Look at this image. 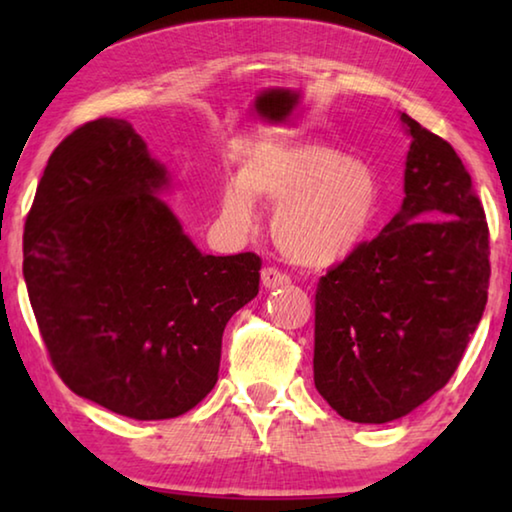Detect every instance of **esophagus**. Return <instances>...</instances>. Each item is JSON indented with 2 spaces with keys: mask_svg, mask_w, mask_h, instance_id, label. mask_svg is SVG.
I'll return each mask as SVG.
<instances>
[{
  "mask_svg": "<svg viewBox=\"0 0 512 512\" xmlns=\"http://www.w3.org/2000/svg\"><path fill=\"white\" fill-rule=\"evenodd\" d=\"M262 284L266 289H282V287H289L291 277L287 273H282L280 268L264 266L262 268Z\"/></svg>",
  "mask_w": 512,
  "mask_h": 512,
  "instance_id": "34e87169",
  "label": "esophagus"
}]
</instances>
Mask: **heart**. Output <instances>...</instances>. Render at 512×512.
<instances>
[{"label": "heart", "mask_w": 512, "mask_h": 512, "mask_svg": "<svg viewBox=\"0 0 512 512\" xmlns=\"http://www.w3.org/2000/svg\"><path fill=\"white\" fill-rule=\"evenodd\" d=\"M255 198L280 203L273 239L291 262L325 266L368 239L379 212V180L366 162L332 146L264 137L246 146L237 178L223 183V219L246 230L255 221Z\"/></svg>", "instance_id": "obj_1"}]
</instances>
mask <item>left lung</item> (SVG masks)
<instances>
[{"mask_svg": "<svg viewBox=\"0 0 512 512\" xmlns=\"http://www.w3.org/2000/svg\"><path fill=\"white\" fill-rule=\"evenodd\" d=\"M400 214L316 287L314 384L352 422L411 413L458 368L490 287V230L454 146L409 115Z\"/></svg>", "mask_w": 512, "mask_h": 512, "instance_id": "8db88e82", "label": "left lung"}]
</instances>
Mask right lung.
Instances as JSON below:
<instances>
[{
  "label": "right lung",
  "mask_w": 512,
  "mask_h": 512,
  "mask_svg": "<svg viewBox=\"0 0 512 512\" xmlns=\"http://www.w3.org/2000/svg\"><path fill=\"white\" fill-rule=\"evenodd\" d=\"M167 171L124 119L60 142L24 223V282L69 391L135 420L187 413L219 379L221 336L262 257L201 255L155 189Z\"/></svg>",
  "instance_id": "1"
}]
</instances>
